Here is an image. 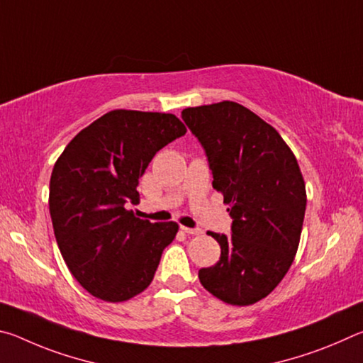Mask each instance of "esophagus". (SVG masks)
Instances as JSON below:
<instances>
[{"mask_svg":"<svg viewBox=\"0 0 363 363\" xmlns=\"http://www.w3.org/2000/svg\"><path fill=\"white\" fill-rule=\"evenodd\" d=\"M181 230H184L186 233H189V235H200L201 229H192V227H186V225H181Z\"/></svg>","mask_w":363,"mask_h":363,"instance_id":"esophagus-1","label":"esophagus"}]
</instances>
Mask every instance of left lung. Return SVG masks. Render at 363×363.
Masks as SVG:
<instances>
[{"instance_id":"left-lung-1","label":"left lung","mask_w":363,"mask_h":363,"mask_svg":"<svg viewBox=\"0 0 363 363\" xmlns=\"http://www.w3.org/2000/svg\"><path fill=\"white\" fill-rule=\"evenodd\" d=\"M232 218L230 235L208 232L219 261L200 284L227 304H255L277 286L298 251L306 211L299 164L280 134L237 102L182 110Z\"/></svg>"}]
</instances>
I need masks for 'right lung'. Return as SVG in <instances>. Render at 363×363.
<instances>
[{"label":"right lung","mask_w":363,"mask_h":363,"mask_svg":"<svg viewBox=\"0 0 363 363\" xmlns=\"http://www.w3.org/2000/svg\"><path fill=\"white\" fill-rule=\"evenodd\" d=\"M187 133L177 116L112 110L79 131L54 164L49 213L67 267L93 296L120 303L144 291L176 223H150L126 205L155 153Z\"/></svg>","instance_id":"add662e5"}]
</instances>
